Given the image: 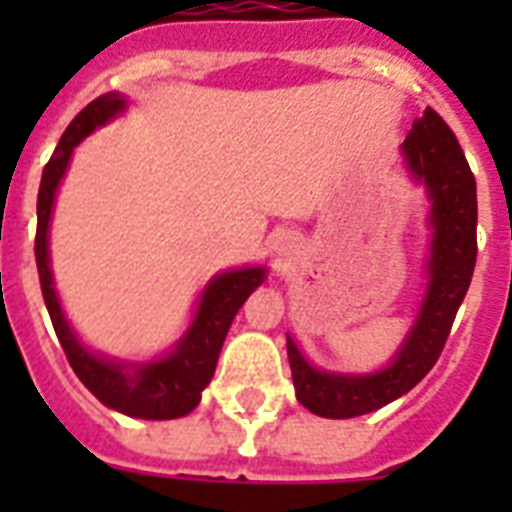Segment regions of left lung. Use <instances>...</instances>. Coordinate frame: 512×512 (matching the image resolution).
Here are the masks:
<instances>
[{"label":"left lung","mask_w":512,"mask_h":512,"mask_svg":"<svg viewBox=\"0 0 512 512\" xmlns=\"http://www.w3.org/2000/svg\"><path fill=\"white\" fill-rule=\"evenodd\" d=\"M404 154L414 175L425 180L433 199L428 295L396 361L377 374L342 377L319 372L308 366L287 335L297 401L319 417L350 420L409 393L438 361L452 332L454 316L468 295L478 255L476 177L470 172L468 159L449 124L433 108H425V114L414 119L412 132L404 140Z\"/></svg>","instance_id":"8db88e82"}]
</instances>
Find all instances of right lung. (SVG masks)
Instances as JSON below:
<instances>
[{"instance_id":"right-lung-1","label":"right lung","mask_w":512,"mask_h":512,"mask_svg":"<svg viewBox=\"0 0 512 512\" xmlns=\"http://www.w3.org/2000/svg\"><path fill=\"white\" fill-rule=\"evenodd\" d=\"M124 108V98L116 92L100 95L87 108H82L68 124L63 138L52 151L50 162L42 172L39 183V196H36V271H39V284H42V297L50 313L52 327L60 340V348L66 353L68 364L76 372V377L84 382V388L92 396L103 401L116 412L140 417V420H175L183 414L193 412L199 404L201 390L207 388L212 374H215L217 356L223 348L225 335L231 329L233 316L239 313L255 287L263 284V268H244V271H231L217 276L199 303V313L193 319L188 335L180 340L175 353L156 364L140 366L135 372H127L124 366L106 361V358L92 356L84 350L74 332L68 329L63 311L58 305V295L52 289L50 260H47V228H50L52 201L63 172L68 167L71 151L82 138H87L95 127L108 122Z\"/></svg>"}]
</instances>
